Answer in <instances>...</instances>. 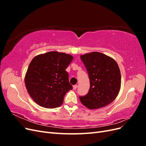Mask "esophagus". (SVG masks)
<instances>
[{
	"label": "esophagus",
	"instance_id": "34e87169",
	"mask_svg": "<svg viewBox=\"0 0 146 146\" xmlns=\"http://www.w3.org/2000/svg\"><path fill=\"white\" fill-rule=\"evenodd\" d=\"M77 85L73 86V89H74V90H76L77 89Z\"/></svg>",
	"mask_w": 146,
	"mask_h": 146
}]
</instances>
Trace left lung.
I'll list each match as a JSON object with an SVG mask.
<instances>
[{"label": "left lung", "instance_id": "8db88e82", "mask_svg": "<svg viewBox=\"0 0 146 146\" xmlns=\"http://www.w3.org/2000/svg\"><path fill=\"white\" fill-rule=\"evenodd\" d=\"M80 58L90 80L88 93L79 97L82 104L91 110L111 104L117 96L121 85V72L116 61L98 52L82 55Z\"/></svg>", "mask_w": 146, "mask_h": 146}]
</instances>
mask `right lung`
I'll return each instance as SVG.
<instances>
[{
    "label": "right lung",
    "mask_w": 146,
    "mask_h": 146,
    "mask_svg": "<svg viewBox=\"0 0 146 146\" xmlns=\"http://www.w3.org/2000/svg\"><path fill=\"white\" fill-rule=\"evenodd\" d=\"M72 60V55L56 51L33 58L24 80L29 94L38 105L46 108L62 105L66 92L72 89L66 71Z\"/></svg>",
    "instance_id": "1"
}]
</instances>
